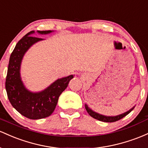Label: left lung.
<instances>
[{"mask_svg":"<svg viewBox=\"0 0 148 148\" xmlns=\"http://www.w3.org/2000/svg\"><path fill=\"white\" fill-rule=\"evenodd\" d=\"M85 108L89 115H90L91 117H92L93 118L98 119V120L99 121H102V122H116V121L119 120V119H121L122 118H123L124 117H125L126 115H127L131 111L133 110L134 108L131 109L130 110L128 111V112H125V113L120 114V115H118V116H115V117H106V116L102 115V114L96 113V112H94V111L91 110L90 108H89V107H88L87 105H85Z\"/></svg>","mask_w":148,"mask_h":148,"instance_id":"obj_1","label":"left lung"}]
</instances>
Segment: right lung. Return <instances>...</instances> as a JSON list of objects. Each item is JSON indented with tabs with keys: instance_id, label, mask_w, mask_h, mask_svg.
<instances>
[{
	"instance_id": "add662e5",
	"label": "right lung",
	"mask_w": 148,
	"mask_h": 148,
	"mask_svg": "<svg viewBox=\"0 0 148 148\" xmlns=\"http://www.w3.org/2000/svg\"><path fill=\"white\" fill-rule=\"evenodd\" d=\"M40 34H47L51 31H38ZM34 31L28 33L16 43L10 57L5 89L12 106L21 114L31 119H39L49 117L52 114L61 94L68 87L73 75L59 79L47 89L40 93H31L24 87L21 81L19 69L21 59L27 49L40 38L30 36Z\"/></svg>"
}]
</instances>
